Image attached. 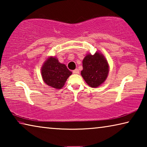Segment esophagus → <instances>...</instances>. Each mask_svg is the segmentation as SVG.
I'll return each instance as SVG.
<instances>
[{"instance_id": "obj_1", "label": "esophagus", "mask_w": 147, "mask_h": 147, "mask_svg": "<svg viewBox=\"0 0 147 147\" xmlns=\"http://www.w3.org/2000/svg\"><path fill=\"white\" fill-rule=\"evenodd\" d=\"M73 73H74V74H79V70L78 69H76L75 70H74L73 71Z\"/></svg>"}]
</instances>
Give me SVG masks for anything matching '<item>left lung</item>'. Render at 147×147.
<instances>
[{
	"label": "left lung",
	"mask_w": 147,
	"mask_h": 147,
	"mask_svg": "<svg viewBox=\"0 0 147 147\" xmlns=\"http://www.w3.org/2000/svg\"><path fill=\"white\" fill-rule=\"evenodd\" d=\"M81 75L91 88H97L104 82L109 73L108 61L102 54L96 52L93 55L87 54L84 58Z\"/></svg>",
	"instance_id": "obj_1"
}]
</instances>
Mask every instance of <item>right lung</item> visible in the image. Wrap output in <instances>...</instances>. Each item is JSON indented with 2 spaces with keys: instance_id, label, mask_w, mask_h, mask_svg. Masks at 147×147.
Returning <instances> with one entry per match:
<instances>
[{
  "instance_id": "1",
  "label": "right lung",
  "mask_w": 147,
  "mask_h": 147,
  "mask_svg": "<svg viewBox=\"0 0 147 147\" xmlns=\"http://www.w3.org/2000/svg\"><path fill=\"white\" fill-rule=\"evenodd\" d=\"M72 74L65 64L60 63L55 57H50L41 67V75L45 83L55 89H61Z\"/></svg>"
}]
</instances>
